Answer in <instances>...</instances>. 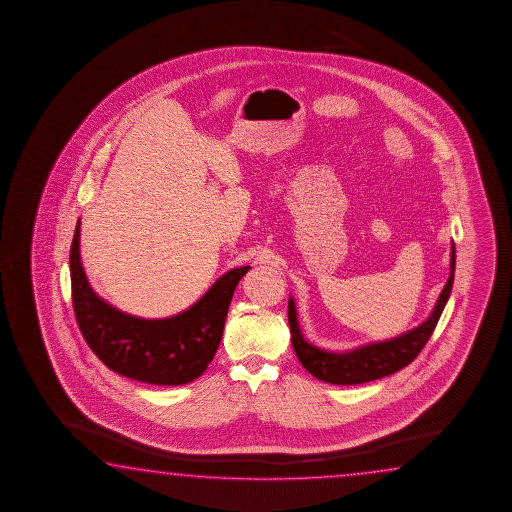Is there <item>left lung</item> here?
I'll use <instances>...</instances> for the list:
<instances>
[{
  "label": "left lung",
  "instance_id": "left-lung-1",
  "mask_svg": "<svg viewBox=\"0 0 512 512\" xmlns=\"http://www.w3.org/2000/svg\"><path fill=\"white\" fill-rule=\"evenodd\" d=\"M455 278V245L451 243L450 278L442 288L434 310L416 328L401 333L398 337L387 338L380 342H369L364 346L353 347L347 351H326L313 346L304 338L299 328L294 297L288 299V324L292 333V346L299 362L308 373L322 382L333 385H358L373 382L383 376L396 373L407 367L425 347L439 322L442 310L448 303Z\"/></svg>",
  "mask_w": 512,
  "mask_h": 512
}]
</instances>
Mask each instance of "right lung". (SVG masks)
<instances>
[{
    "label": "right lung",
    "instance_id": "add662e5",
    "mask_svg": "<svg viewBox=\"0 0 512 512\" xmlns=\"http://www.w3.org/2000/svg\"><path fill=\"white\" fill-rule=\"evenodd\" d=\"M251 267L227 270L188 310L143 319L107 303L87 281L80 260V218L70 252L71 294L78 328L114 373L152 385H184L208 369L222 340L234 288Z\"/></svg>",
    "mask_w": 512,
    "mask_h": 512
}]
</instances>
